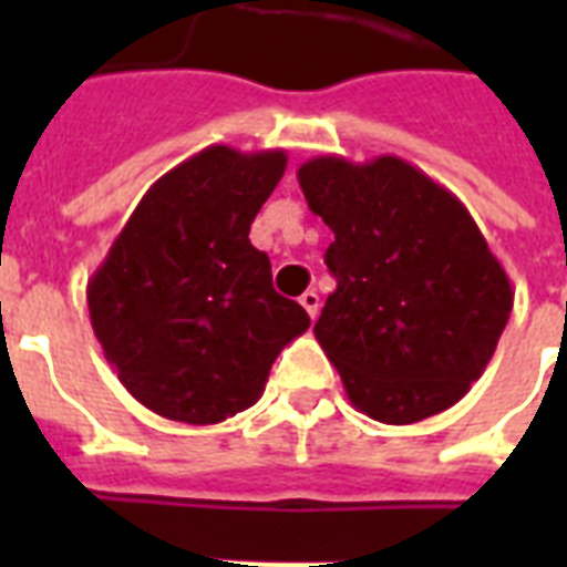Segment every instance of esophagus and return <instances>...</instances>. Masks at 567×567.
Wrapping results in <instances>:
<instances>
[{"mask_svg": "<svg viewBox=\"0 0 567 567\" xmlns=\"http://www.w3.org/2000/svg\"><path fill=\"white\" fill-rule=\"evenodd\" d=\"M300 306H302V309H306V311H309V318H311V320L318 318V311H320V297H318V291H306V293H302V297H300Z\"/></svg>", "mask_w": 567, "mask_h": 567, "instance_id": "esophagus-1", "label": "esophagus"}]
</instances>
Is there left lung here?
I'll return each mask as SVG.
<instances>
[{
  "mask_svg": "<svg viewBox=\"0 0 567 567\" xmlns=\"http://www.w3.org/2000/svg\"><path fill=\"white\" fill-rule=\"evenodd\" d=\"M336 240V291L315 338L350 403L379 423H417L471 391L492 362L515 291L471 212L396 155H318L297 171Z\"/></svg>",
  "mask_w": 567,
  "mask_h": 567,
  "instance_id": "1",
  "label": "left lung"
}]
</instances>
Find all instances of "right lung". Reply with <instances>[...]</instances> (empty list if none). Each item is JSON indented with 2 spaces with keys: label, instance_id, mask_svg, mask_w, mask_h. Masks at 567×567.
Returning a JSON list of instances; mask_svg holds the SVG:
<instances>
[{
  "label": "right lung",
  "instance_id": "right-lung-1",
  "mask_svg": "<svg viewBox=\"0 0 567 567\" xmlns=\"http://www.w3.org/2000/svg\"><path fill=\"white\" fill-rule=\"evenodd\" d=\"M285 164V150L205 146L146 190L87 279L93 336L150 412L196 426L244 412L309 329L249 244Z\"/></svg>",
  "mask_w": 567,
  "mask_h": 567
}]
</instances>
